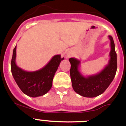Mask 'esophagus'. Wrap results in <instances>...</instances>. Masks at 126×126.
Listing matches in <instances>:
<instances>
[{"mask_svg":"<svg viewBox=\"0 0 126 126\" xmlns=\"http://www.w3.org/2000/svg\"><path fill=\"white\" fill-rule=\"evenodd\" d=\"M67 57H70V56H71V54H68L67 55Z\"/></svg>","mask_w":126,"mask_h":126,"instance_id":"obj_1","label":"esophagus"}]
</instances>
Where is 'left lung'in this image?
I'll use <instances>...</instances> for the list:
<instances>
[{
    "label": "left lung",
    "mask_w": 126,
    "mask_h": 126,
    "mask_svg": "<svg viewBox=\"0 0 126 126\" xmlns=\"http://www.w3.org/2000/svg\"><path fill=\"white\" fill-rule=\"evenodd\" d=\"M110 41V59L108 64L97 74L87 77L79 71L80 61L76 58L69 59L71 63V81L73 89L79 95L86 97H95L101 95L107 89L114 79L117 71V54L112 37L109 35Z\"/></svg>",
    "instance_id": "obj_1"
}]
</instances>
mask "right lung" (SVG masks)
<instances>
[{"mask_svg":"<svg viewBox=\"0 0 126 126\" xmlns=\"http://www.w3.org/2000/svg\"><path fill=\"white\" fill-rule=\"evenodd\" d=\"M16 46L14 49L11 61V71L14 79L23 93L32 97L42 96L51 89L55 72L64 57L55 55L43 68L33 72L25 71L16 62Z\"/></svg>","mask_w":126,"mask_h":126,"instance_id":"obj_1","label":"right lung"}]
</instances>
